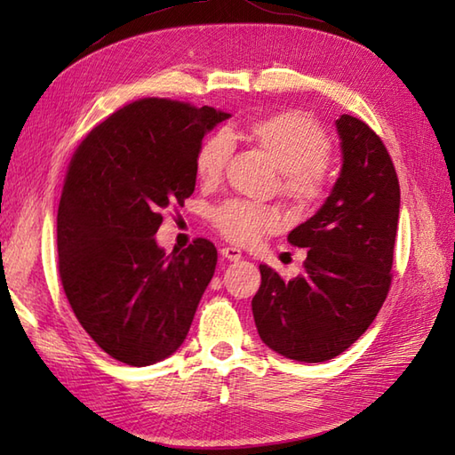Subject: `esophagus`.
I'll return each instance as SVG.
<instances>
[{
    "instance_id": "1",
    "label": "esophagus",
    "mask_w": 455,
    "mask_h": 455,
    "mask_svg": "<svg viewBox=\"0 0 455 455\" xmlns=\"http://www.w3.org/2000/svg\"><path fill=\"white\" fill-rule=\"evenodd\" d=\"M220 256H222V258H227V259H230V262H238V259L243 258V252H240L238 248L225 246V248H220Z\"/></svg>"
}]
</instances>
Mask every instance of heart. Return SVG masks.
I'll list each match as a JSON object with an SVG mask.
<instances>
[{"label": "heart", "mask_w": 455, "mask_h": 455, "mask_svg": "<svg viewBox=\"0 0 455 455\" xmlns=\"http://www.w3.org/2000/svg\"><path fill=\"white\" fill-rule=\"evenodd\" d=\"M244 134L283 173L282 193L297 212H311L321 205L326 196V162L332 147L328 134L313 119L299 111H279L252 121ZM230 154V134L212 132L196 154L197 178L207 186L217 183ZM212 222L222 236L236 244H252L282 225L277 211L238 199L212 211Z\"/></svg>", "instance_id": "1"}]
</instances>
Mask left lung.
Instances as JSON below:
<instances>
[{"label": "left lung", "mask_w": 455, "mask_h": 455, "mask_svg": "<svg viewBox=\"0 0 455 455\" xmlns=\"http://www.w3.org/2000/svg\"><path fill=\"white\" fill-rule=\"evenodd\" d=\"M342 168L315 215L289 233L307 250L289 282L259 266L252 313L262 342L289 360H332L360 338L389 293L401 191L381 139L360 119L336 121Z\"/></svg>", "instance_id": "left-lung-1"}]
</instances>
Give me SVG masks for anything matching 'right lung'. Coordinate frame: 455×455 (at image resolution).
I'll return each mask as SVG.
<instances>
[{"label":"right lung","mask_w":455,"mask_h":455,"mask_svg":"<svg viewBox=\"0 0 455 455\" xmlns=\"http://www.w3.org/2000/svg\"><path fill=\"white\" fill-rule=\"evenodd\" d=\"M215 108L147 98L98 124L74 152L56 217L58 269L84 331L127 365L162 362L186 340L215 274L217 248L196 238L166 252L154 235L196 189Z\"/></svg>","instance_id":"obj_1"}]
</instances>
